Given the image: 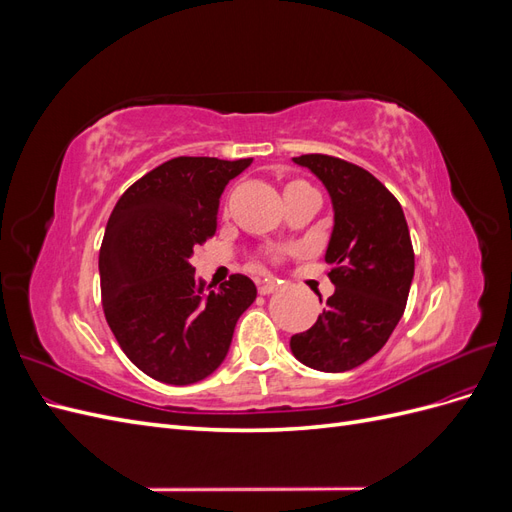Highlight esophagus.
Returning a JSON list of instances; mask_svg holds the SVG:
<instances>
[{"label": "esophagus", "mask_w": 512, "mask_h": 512, "mask_svg": "<svg viewBox=\"0 0 512 512\" xmlns=\"http://www.w3.org/2000/svg\"><path fill=\"white\" fill-rule=\"evenodd\" d=\"M277 286H280V282H277L275 277H265V280L258 284V292L260 294H271V292L277 290Z\"/></svg>", "instance_id": "1"}]
</instances>
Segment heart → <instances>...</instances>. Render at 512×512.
<instances>
[{
    "label": "heart",
    "mask_w": 512,
    "mask_h": 512,
    "mask_svg": "<svg viewBox=\"0 0 512 512\" xmlns=\"http://www.w3.org/2000/svg\"><path fill=\"white\" fill-rule=\"evenodd\" d=\"M294 183H303V181H290L288 185H294ZM288 185H286V188H288Z\"/></svg>",
    "instance_id": "1"
}]
</instances>
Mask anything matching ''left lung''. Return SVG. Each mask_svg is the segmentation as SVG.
Instances as JSON below:
<instances>
[{
	"instance_id": "obj_1",
	"label": "left lung",
	"mask_w": 512,
	"mask_h": 512,
	"mask_svg": "<svg viewBox=\"0 0 512 512\" xmlns=\"http://www.w3.org/2000/svg\"><path fill=\"white\" fill-rule=\"evenodd\" d=\"M292 162L312 170L331 196L324 260L335 292L314 327L290 337V350L307 367L339 374L371 359L404 316L414 277L410 230L397 198L365 168L322 153Z\"/></svg>"
}]
</instances>
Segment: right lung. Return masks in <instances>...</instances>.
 <instances>
[{"label":"right lung","instance_id":"1","mask_svg":"<svg viewBox=\"0 0 512 512\" xmlns=\"http://www.w3.org/2000/svg\"><path fill=\"white\" fill-rule=\"evenodd\" d=\"M252 164L173 158L132 183L108 218L100 247L102 307L121 350L153 380L194 384L218 369L237 320L256 299L245 275L218 290L190 265L213 237L222 192Z\"/></svg>","mask_w":512,"mask_h":512}]
</instances>
